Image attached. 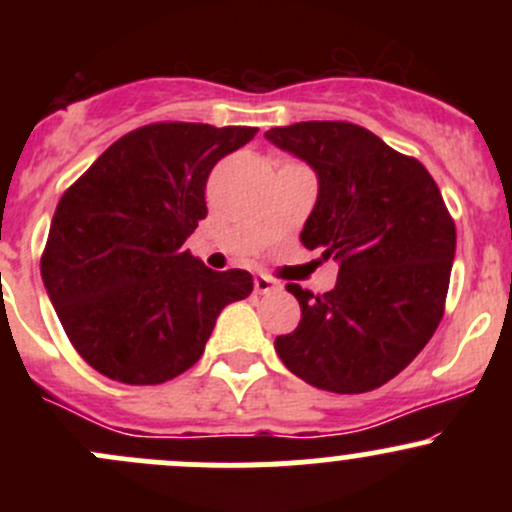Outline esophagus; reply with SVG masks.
<instances>
[{"label":"esophagus","mask_w":512,"mask_h":512,"mask_svg":"<svg viewBox=\"0 0 512 512\" xmlns=\"http://www.w3.org/2000/svg\"><path fill=\"white\" fill-rule=\"evenodd\" d=\"M275 289H277V282L272 280V277H267V275H257L255 277V292L270 294V292H275Z\"/></svg>","instance_id":"34e87169"}]
</instances>
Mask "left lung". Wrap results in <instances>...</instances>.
I'll return each mask as SVG.
<instances>
[{
	"label": "left lung",
	"instance_id": "8db88e82",
	"mask_svg": "<svg viewBox=\"0 0 512 512\" xmlns=\"http://www.w3.org/2000/svg\"><path fill=\"white\" fill-rule=\"evenodd\" d=\"M265 136L317 170V205L299 240L339 262L329 292L289 282L302 319L275 339L277 354L317 389H379L416 359L441 322L456 223L426 165L364 126L302 121Z\"/></svg>",
	"mask_w": 512,
	"mask_h": 512
}]
</instances>
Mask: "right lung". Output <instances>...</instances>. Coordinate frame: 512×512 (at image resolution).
<instances>
[{"label": "right lung", "mask_w": 512, "mask_h": 512, "mask_svg": "<svg viewBox=\"0 0 512 512\" xmlns=\"http://www.w3.org/2000/svg\"><path fill=\"white\" fill-rule=\"evenodd\" d=\"M255 133L148 123L61 195L41 280L71 347L98 374L131 386L175 379L203 356L227 304L250 297V272L210 270L183 242L208 215L210 170Z\"/></svg>", "instance_id": "1"}]
</instances>
